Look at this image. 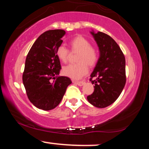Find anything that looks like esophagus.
<instances>
[{
    "label": "esophagus",
    "instance_id": "1",
    "mask_svg": "<svg viewBox=\"0 0 149 149\" xmlns=\"http://www.w3.org/2000/svg\"><path fill=\"white\" fill-rule=\"evenodd\" d=\"M73 83H74L75 84L79 85V86H82V85H84V82L83 81H75V80H73Z\"/></svg>",
    "mask_w": 149,
    "mask_h": 149
}]
</instances>
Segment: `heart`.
I'll use <instances>...</instances> for the list:
<instances>
[{
  "instance_id": "obj_1",
  "label": "heart",
  "mask_w": 149,
  "mask_h": 149,
  "mask_svg": "<svg viewBox=\"0 0 149 149\" xmlns=\"http://www.w3.org/2000/svg\"><path fill=\"white\" fill-rule=\"evenodd\" d=\"M71 52H78L76 57V64H69L62 69L63 74L73 79H79L88 73V66L92 68L98 60V52L86 38L77 36L69 42ZM56 55L59 60L66 62L69 59V52L64 46L60 45L56 49Z\"/></svg>"
}]
</instances>
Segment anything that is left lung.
Returning a JSON list of instances; mask_svg holds the SVG:
<instances>
[{"mask_svg": "<svg viewBox=\"0 0 149 149\" xmlns=\"http://www.w3.org/2000/svg\"><path fill=\"white\" fill-rule=\"evenodd\" d=\"M90 33L99 47L100 57L90 75L95 90L87 99L94 107L105 108L118 98L125 85V58L111 37L100 31Z\"/></svg>", "mask_w": 149, "mask_h": 149, "instance_id": "1", "label": "left lung"}]
</instances>
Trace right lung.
<instances>
[{"instance_id":"add662e5","label":"right lung","mask_w":149,"mask_h":149,"mask_svg":"<svg viewBox=\"0 0 149 149\" xmlns=\"http://www.w3.org/2000/svg\"><path fill=\"white\" fill-rule=\"evenodd\" d=\"M65 34L62 29L44 32L26 58L23 84L29 100L38 109L49 111L57 107L72 83L68 77L59 76L61 67L56 49Z\"/></svg>"}]
</instances>
